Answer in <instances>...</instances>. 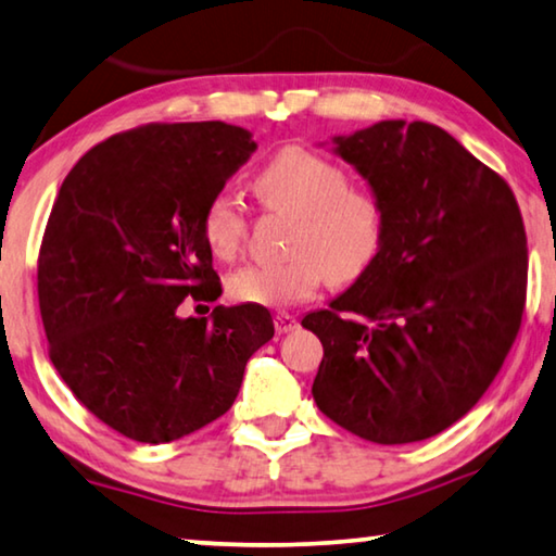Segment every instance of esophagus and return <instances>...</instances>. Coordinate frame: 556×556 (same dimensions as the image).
<instances>
[{
  "label": "esophagus",
  "instance_id": "34e87169",
  "mask_svg": "<svg viewBox=\"0 0 556 556\" xmlns=\"http://www.w3.org/2000/svg\"><path fill=\"white\" fill-rule=\"evenodd\" d=\"M273 323H276V332H278V334L293 332L295 327H298L295 315H290V313H278L276 317H273Z\"/></svg>",
  "mask_w": 556,
  "mask_h": 556
}]
</instances>
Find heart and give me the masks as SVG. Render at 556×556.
Segmentation results:
<instances>
[{
	"mask_svg": "<svg viewBox=\"0 0 556 556\" xmlns=\"http://www.w3.org/2000/svg\"><path fill=\"white\" fill-rule=\"evenodd\" d=\"M348 185V172L340 165L303 148H288L266 162L253 187L263 204L293 214L288 233L293 253L231 273V298L288 307L311 298L327 276L338 283L362 276L379 253L384 216L375 197ZM204 239L218 258L239 253L245 212L233 194L218 192L206 204Z\"/></svg>",
	"mask_w": 556,
	"mask_h": 556,
	"instance_id": "1",
	"label": "heart"
}]
</instances>
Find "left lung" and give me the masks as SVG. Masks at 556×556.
<instances>
[{"label": "left lung", "instance_id": "obj_1", "mask_svg": "<svg viewBox=\"0 0 556 556\" xmlns=\"http://www.w3.org/2000/svg\"><path fill=\"white\" fill-rule=\"evenodd\" d=\"M381 206L377 258L303 317L320 412L364 441H426L485 394L517 338L527 236L509 187L439 125L381 121L320 148Z\"/></svg>", "mask_w": 556, "mask_h": 556}]
</instances>
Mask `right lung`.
<instances>
[{
    "instance_id": "add662e5",
    "label": "right lung",
    "mask_w": 556,
    "mask_h": 556,
    "mask_svg": "<svg viewBox=\"0 0 556 556\" xmlns=\"http://www.w3.org/2000/svg\"><path fill=\"white\" fill-rule=\"evenodd\" d=\"M256 148L222 121L144 125L90 148L59 189L39 253L49 354L127 439L169 443L229 412L276 332L263 305L179 315L189 295H222L204 212Z\"/></svg>"
}]
</instances>
